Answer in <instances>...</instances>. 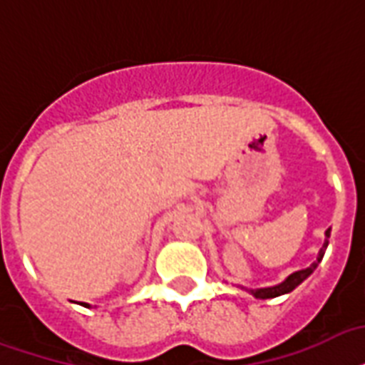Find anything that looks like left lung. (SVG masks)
I'll return each mask as SVG.
<instances>
[{
  "mask_svg": "<svg viewBox=\"0 0 365 365\" xmlns=\"http://www.w3.org/2000/svg\"><path fill=\"white\" fill-rule=\"evenodd\" d=\"M329 235H331V227L325 232V241H324V247L319 249L318 252V260L312 262L308 268L304 269H299V272H293L291 275H287L282 283H277V285H272V287H260V289H247V287H241V289H247L255 299H275V297H282V294H287L291 293L293 289H297L300 283L304 282L306 277H310L314 274V269L318 268V264L322 262V258L325 255V249H327V245H329Z\"/></svg>",
  "mask_w": 365,
  "mask_h": 365,
  "instance_id": "1",
  "label": "left lung"
}]
</instances>
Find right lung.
I'll return each instance as SVG.
<instances>
[{
    "mask_svg": "<svg viewBox=\"0 0 365 365\" xmlns=\"http://www.w3.org/2000/svg\"><path fill=\"white\" fill-rule=\"evenodd\" d=\"M82 306H90V304H86V302H82Z\"/></svg>",
    "mask_w": 365,
    "mask_h": 365,
    "instance_id": "right-lung-1",
    "label": "right lung"
}]
</instances>
